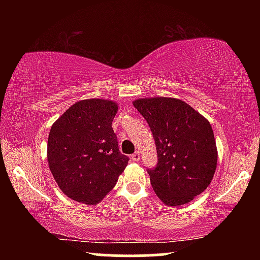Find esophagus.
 <instances>
[{"label": "esophagus", "mask_w": 260, "mask_h": 260, "mask_svg": "<svg viewBox=\"0 0 260 260\" xmlns=\"http://www.w3.org/2000/svg\"><path fill=\"white\" fill-rule=\"evenodd\" d=\"M132 160L133 161H139L140 160V152L135 151L133 155H132Z\"/></svg>", "instance_id": "esophagus-1"}]
</instances>
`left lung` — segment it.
Segmentation results:
<instances>
[{"label": "left lung", "instance_id": "1", "mask_svg": "<svg viewBox=\"0 0 260 260\" xmlns=\"http://www.w3.org/2000/svg\"><path fill=\"white\" fill-rule=\"evenodd\" d=\"M133 104L155 140L158 161L147 171L156 195L169 206L189 203L208 188L217 169L210 122L181 100L140 99Z\"/></svg>", "mask_w": 260, "mask_h": 260}]
</instances>
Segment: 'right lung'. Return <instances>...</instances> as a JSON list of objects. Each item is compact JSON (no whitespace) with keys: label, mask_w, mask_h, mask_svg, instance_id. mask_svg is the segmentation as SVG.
<instances>
[{"label":"right lung","mask_w":260,"mask_h":260,"mask_svg":"<svg viewBox=\"0 0 260 260\" xmlns=\"http://www.w3.org/2000/svg\"><path fill=\"white\" fill-rule=\"evenodd\" d=\"M112 101L83 100L69 108L51 126L48 164L65 195L96 204L116 186L129 158L118 147Z\"/></svg>","instance_id":"right-lung-1"}]
</instances>
